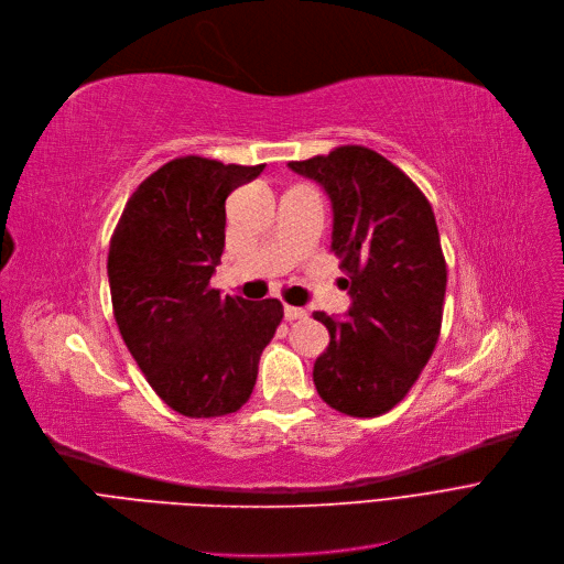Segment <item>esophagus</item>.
Segmentation results:
<instances>
[{
	"mask_svg": "<svg viewBox=\"0 0 564 564\" xmlns=\"http://www.w3.org/2000/svg\"><path fill=\"white\" fill-rule=\"evenodd\" d=\"M307 312L303 307H293V305H284V318L286 321H296V318H305Z\"/></svg>",
	"mask_w": 564,
	"mask_h": 564,
	"instance_id": "esophagus-1",
	"label": "esophagus"
}]
</instances>
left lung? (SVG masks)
Listing matches in <instances>:
<instances>
[{
	"label": "left lung",
	"instance_id": "8db88e82",
	"mask_svg": "<svg viewBox=\"0 0 564 564\" xmlns=\"http://www.w3.org/2000/svg\"><path fill=\"white\" fill-rule=\"evenodd\" d=\"M333 206V252L348 273L344 318L314 312L330 344L314 362L321 399L377 417L406 397L441 333L447 268L434 210L390 160L365 147L289 163Z\"/></svg>",
	"mask_w": 564,
	"mask_h": 564
}]
</instances>
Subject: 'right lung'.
I'll list each match as a JSON object with an SVG mask.
<instances>
[{"label": "right lung", "instance_id": "1", "mask_svg": "<svg viewBox=\"0 0 564 564\" xmlns=\"http://www.w3.org/2000/svg\"><path fill=\"white\" fill-rule=\"evenodd\" d=\"M265 165L176 158L140 183L110 240L107 278L121 337L149 386L187 417L246 404L282 303L210 289L225 250V202Z\"/></svg>", "mask_w": 564, "mask_h": 564}]
</instances>
